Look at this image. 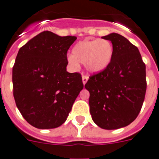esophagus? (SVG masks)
Here are the masks:
<instances>
[{
  "instance_id": "obj_1",
  "label": "esophagus",
  "mask_w": 159,
  "mask_h": 159,
  "mask_svg": "<svg viewBox=\"0 0 159 159\" xmlns=\"http://www.w3.org/2000/svg\"><path fill=\"white\" fill-rule=\"evenodd\" d=\"M88 79H89L88 76H86V75H83V76H82V82H83V84H84V85H85V83L87 82Z\"/></svg>"
}]
</instances>
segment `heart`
Listing matches in <instances>:
<instances>
[{"mask_svg": "<svg viewBox=\"0 0 159 159\" xmlns=\"http://www.w3.org/2000/svg\"><path fill=\"white\" fill-rule=\"evenodd\" d=\"M113 45L107 39L84 40L74 46L72 55L67 60L74 69H78L79 62L84 63L90 73H99L105 70L113 58Z\"/></svg>", "mask_w": 159, "mask_h": 159, "instance_id": "b5f03b06", "label": "heart"}]
</instances>
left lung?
<instances>
[{"label":"left lung","instance_id":"obj_1","mask_svg":"<svg viewBox=\"0 0 159 159\" xmlns=\"http://www.w3.org/2000/svg\"><path fill=\"white\" fill-rule=\"evenodd\" d=\"M102 39L113 45V58L106 69L89 77L85 87L94 123L103 129H118L132 123L142 108L146 66L138 48L125 37L111 33Z\"/></svg>","mask_w":159,"mask_h":159}]
</instances>
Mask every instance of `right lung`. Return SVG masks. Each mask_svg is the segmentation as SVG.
I'll list each match as a JSON object with an SVG mask.
<instances>
[{"label":"right lung","mask_w":159,"mask_h":159,"mask_svg":"<svg viewBox=\"0 0 159 159\" xmlns=\"http://www.w3.org/2000/svg\"><path fill=\"white\" fill-rule=\"evenodd\" d=\"M76 36L43 31L20 48L12 67L16 104L39 129L62 125L83 89L81 74L66 71L67 51Z\"/></svg>","instance_id":"obj_1"}]
</instances>
